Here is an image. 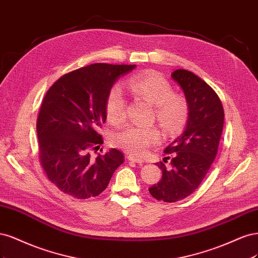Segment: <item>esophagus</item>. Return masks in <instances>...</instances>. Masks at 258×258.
Listing matches in <instances>:
<instances>
[{
  "instance_id": "obj_1",
  "label": "esophagus",
  "mask_w": 258,
  "mask_h": 258,
  "mask_svg": "<svg viewBox=\"0 0 258 258\" xmlns=\"http://www.w3.org/2000/svg\"><path fill=\"white\" fill-rule=\"evenodd\" d=\"M127 160L131 161V162H135V163H138V164H143L144 163V160L143 159H139V157L133 155V154H130L127 156Z\"/></svg>"
}]
</instances>
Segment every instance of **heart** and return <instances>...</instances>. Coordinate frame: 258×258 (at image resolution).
<instances>
[{"label": "heart", "mask_w": 258, "mask_h": 258, "mask_svg": "<svg viewBox=\"0 0 258 258\" xmlns=\"http://www.w3.org/2000/svg\"><path fill=\"white\" fill-rule=\"evenodd\" d=\"M130 87L137 97L154 106L155 118L165 131L176 133L184 126L188 117L187 103L183 96L173 93L162 75L153 72L137 74L130 79ZM106 115L113 124L121 123L126 117V99L119 86L108 92ZM159 139L160 133L153 126H125L111 137L115 147L135 155H143Z\"/></svg>", "instance_id": "b5f03b06"}]
</instances>
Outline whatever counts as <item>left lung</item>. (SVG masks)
<instances>
[{"mask_svg":"<svg viewBox=\"0 0 258 258\" xmlns=\"http://www.w3.org/2000/svg\"><path fill=\"white\" fill-rule=\"evenodd\" d=\"M171 78L185 95L188 117L184 132L164 150V162L173 156L171 167L157 163L162 179L149 188L165 203L184 199L201 185L217 156L224 125L223 105L209 85L186 70L174 71Z\"/></svg>","mask_w":258,"mask_h":258,"instance_id":"left-lung-1","label":"left lung"}]
</instances>
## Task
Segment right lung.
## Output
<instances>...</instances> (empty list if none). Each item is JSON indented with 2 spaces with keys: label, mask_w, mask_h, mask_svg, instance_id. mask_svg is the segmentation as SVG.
<instances>
[{
  "label": "right lung",
  "mask_w": 258,
  "mask_h": 258,
  "mask_svg": "<svg viewBox=\"0 0 258 258\" xmlns=\"http://www.w3.org/2000/svg\"><path fill=\"white\" fill-rule=\"evenodd\" d=\"M135 68L91 64L63 75L47 91L36 123L39 160L48 179L64 194L77 199L99 195L123 163L117 149L97 156L90 151L103 145L98 128L106 121L108 92L121 75Z\"/></svg>",
  "instance_id": "1"
}]
</instances>
